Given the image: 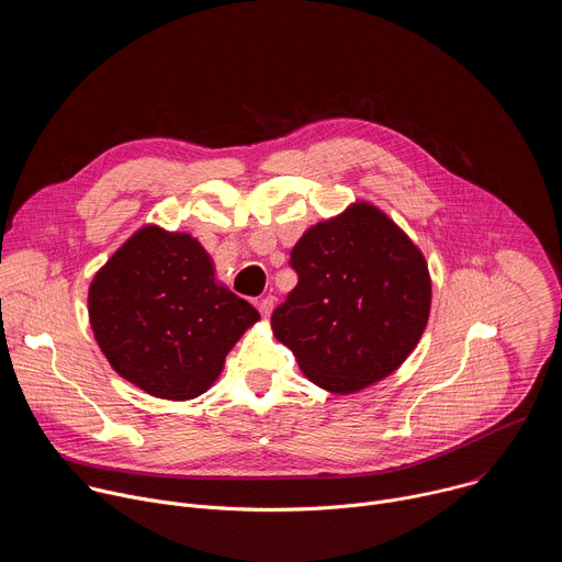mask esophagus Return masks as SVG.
I'll list each match as a JSON object with an SVG mask.
<instances>
[{
	"label": "esophagus",
	"mask_w": 562,
	"mask_h": 562,
	"mask_svg": "<svg viewBox=\"0 0 562 562\" xmlns=\"http://www.w3.org/2000/svg\"><path fill=\"white\" fill-rule=\"evenodd\" d=\"M273 304H276V300H273L271 295H267V297H262V300L258 302V308H260L262 317H269V315L273 313Z\"/></svg>",
	"instance_id": "obj_1"
}]
</instances>
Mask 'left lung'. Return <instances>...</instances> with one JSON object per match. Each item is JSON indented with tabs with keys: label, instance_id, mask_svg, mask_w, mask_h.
<instances>
[{
	"label": "left lung",
	"instance_id": "obj_1",
	"mask_svg": "<svg viewBox=\"0 0 562 562\" xmlns=\"http://www.w3.org/2000/svg\"><path fill=\"white\" fill-rule=\"evenodd\" d=\"M297 284L271 315L276 340L319 389L358 393L400 369L431 311L423 251L382 209L356 200L291 251Z\"/></svg>",
	"mask_w": 562,
	"mask_h": 562
}]
</instances>
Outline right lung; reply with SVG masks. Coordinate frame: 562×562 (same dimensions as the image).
I'll use <instances>...</instances> for the list:
<instances>
[{"label":"right lung","instance_id":"add662e5","mask_svg":"<svg viewBox=\"0 0 562 562\" xmlns=\"http://www.w3.org/2000/svg\"><path fill=\"white\" fill-rule=\"evenodd\" d=\"M260 313L215 280L200 239L144 224L89 286V323L117 375L162 400L209 391Z\"/></svg>","mask_w":562,"mask_h":562}]
</instances>
